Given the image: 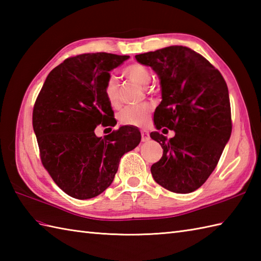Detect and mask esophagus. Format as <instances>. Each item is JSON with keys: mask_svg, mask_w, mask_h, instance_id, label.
Masks as SVG:
<instances>
[{"mask_svg": "<svg viewBox=\"0 0 261 261\" xmlns=\"http://www.w3.org/2000/svg\"><path fill=\"white\" fill-rule=\"evenodd\" d=\"M149 139H150V137H149L148 131L141 130V141L142 142H147Z\"/></svg>", "mask_w": 261, "mask_h": 261, "instance_id": "obj_1", "label": "esophagus"}]
</instances>
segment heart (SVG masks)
<instances>
[{
  "label": "heart",
  "mask_w": 261,
  "mask_h": 261,
  "mask_svg": "<svg viewBox=\"0 0 261 261\" xmlns=\"http://www.w3.org/2000/svg\"><path fill=\"white\" fill-rule=\"evenodd\" d=\"M122 74L127 80L137 83L141 86H146L151 80V71L146 65L141 63H131L122 68ZM105 97L111 108L119 109L121 107V102L118 94V83L114 76H110L104 87ZM151 111V105L149 103H143L140 105H134V107H127L121 111L119 114V122L122 125L129 126H139L145 124L148 119L149 113Z\"/></svg>",
  "instance_id": "1"
}]
</instances>
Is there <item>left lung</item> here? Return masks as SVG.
Wrapping results in <instances>:
<instances>
[{"label":"left lung","mask_w":261,"mask_h":261,"mask_svg":"<svg viewBox=\"0 0 261 261\" xmlns=\"http://www.w3.org/2000/svg\"><path fill=\"white\" fill-rule=\"evenodd\" d=\"M136 59L160 79L163 101L154 111V125L175 131L170 139L150 134L164 149L151 166L153 179L170 192L192 193L213 173L230 139L228 86L220 71L191 48L170 46Z\"/></svg>","instance_id":"8db88e82"}]
</instances>
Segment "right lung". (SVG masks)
I'll use <instances>...</instances> for the list:
<instances>
[{"mask_svg": "<svg viewBox=\"0 0 261 261\" xmlns=\"http://www.w3.org/2000/svg\"><path fill=\"white\" fill-rule=\"evenodd\" d=\"M129 56L82 54L55 67L45 81L32 112L40 159L67 195L87 199L112 184L121 157L141 140L140 131L123 125L104 138L99 124L114 126V112L105 97L110 70Z\"/></svg>", "mask_w": 261, "mask_h": 261, "instance_id": "obj_1", "label": "right lung"}]
</instances>
